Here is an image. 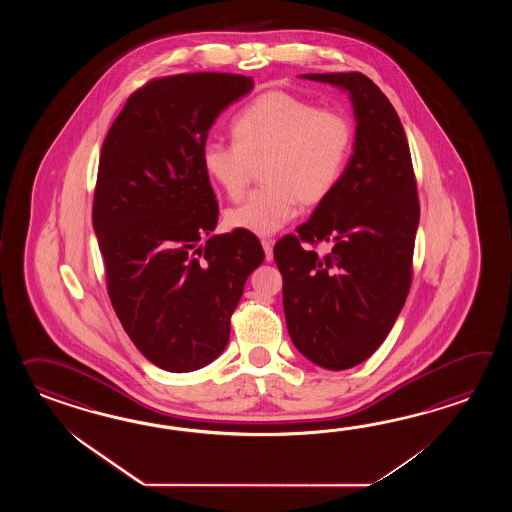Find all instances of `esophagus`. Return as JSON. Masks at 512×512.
<instances>
[{
	"label": "esophagus",
	"mask_w": 512,
	"mask_h": 512,
	"mask_svg": "<svg viewBox=\"0 0 512 512\" xmlns=\"http://www.w3.org/2000/svg\"><path fill=\"white\" fill-rule=\"evenodd\" d=\"M272 245H274V241L272 240H261V247H263V251H265V260H272Z\"/></svg>",
	"instance_id": "esophagus-1"
}]
</instances>
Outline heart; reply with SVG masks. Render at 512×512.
I'll use <instances>...</instances> for the list:
<instances>
[{"mask_svg":"<svg viewBox=\"0 0 512 512\" xmlns=\"http://www.w3.org/2000/svg\"><path fill=\"white\" fill-rule=\"evenodd\" d=\"M234 144L210 141L201 163L208 179L238 201L261 166L263 188L227 212L230 229L271 236L337 188L353 150V122L342 109L316 108L287 91L254 98L232 122Z\"/></svg>","mask_w":512,"mask_h":512,"instance_id":"heart-1","label":"heart"}]
</instances>
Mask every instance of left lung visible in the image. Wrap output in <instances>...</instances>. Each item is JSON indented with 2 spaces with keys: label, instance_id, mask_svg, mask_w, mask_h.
<instances>
[{
  "label": "left lung",
  "instance_id": "obj_1",
  "mask_svg": "<svg viewBox=\"0 0 512 512\" xmlns=\"http://www.w3.org/2000/svg\"><path fill=\"white\" fill-rule=\"evenodd\" d=\"M307 80L348 91L357 120L353 155L333 194L274 245L289 335L305 359L349 370L392 331L412 285L419 199L410 146L392 102L362 73ZM331 240L326 257L302 242Z\"/></svg>",
  "mask_w": 512,
  "mask_h": 512
}]
</instances>
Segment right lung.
Returning a JSON list of instances; mask_svg holds the SVG:
<instances>
[{
  "label": "right lung",
  "mask_w": 512,
  "mask_h": 512,
  "mask_svg": "<svg viewBox=\"0 0 512 512\" xmlns=\"http://www.w3.org/2000/svg\"><path fill=\"white\" fill-rule=\"evenodd\" d=\"M252 87L230 73L155 78L131 93L102 144L93 229L109 300L161 370L218 359L245 282L265 260L251 232L212 236L218 199L201 163L219 113Z\"/></svg>",
  "instance_id": "1"
}]
</instances>
